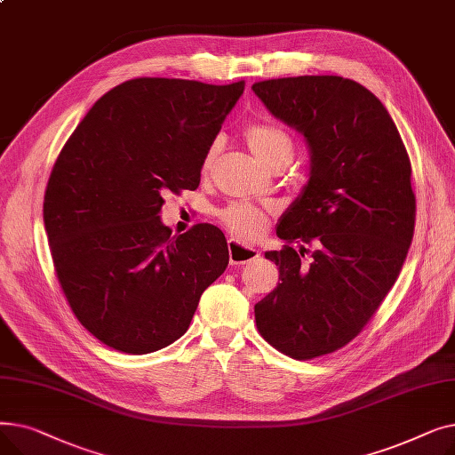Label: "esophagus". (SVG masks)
Returning <instances> with one entry per match:
<instances>
[{
  "label": "esophagus",
  "mask_w": 455,
  "mask_h": 455,
  "mask_svg": "<svg viewBox=\"0 0 455 455\" xmlns=\"http://www.w3.org/2000/svg\"><path fill=\"white\" fill-rule=\"evenodd\" d=\"M259 252L252 247H245L237 240H228V259L232 266H245L251 264L252 259H256Z\"/></svg>",
  "instance_id": "1"
}]
</instances>
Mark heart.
Listing matches in <instances>:
<instances>
[{"label":"heart","mask_w":455,"mask_h":455,"mask_svg":"<svg viewBox=\"0 0 455 455\" xmlns=\"http://www.w3.org/2000/svg\"><path fill=\"white\" fill-rule=\"evenodd\" d=\"M245 140L254 156L266 165H273L278 160H291L293 141L282 127L267 122H256L245 129ZM220 143L213 141L206 149L203 160V172L212 170L218 160ZM220 220L225 228L240 240H258L267 227V218L258 208L247 203H230L220 212Z\"/></svg>","instance_id":"obj_1"}]
</instances>
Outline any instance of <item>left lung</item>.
<instances>
[{
  "label": "left lung",
  "instance_id": "obj_1",
  "mask_svg": "<svg viewBox=\"0 0 455 455\" xmlns=\"http://www.w3.org/2000/svg\"><path fill=\"white\" fill-rule=\"evenodd\" d=\"M252 90L312 153L309 180L276 228L285 245L266 252L282 282L254 306L256 328L282 354L314 360L360 336L402 271L415 230L411 162L360 83L300 76Z\"/></svg>",
  "mask_w": 455,
  "mask_h": 455
}]
</instances>
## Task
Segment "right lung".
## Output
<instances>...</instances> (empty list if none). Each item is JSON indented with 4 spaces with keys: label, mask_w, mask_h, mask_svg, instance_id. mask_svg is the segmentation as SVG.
Segmentation results:
<instances>
[{
    "label": "right lung",
    "mask_w": 455,
    "mask_h": 455,
    "mask_svg": "<svg viewBox=\"0 0 455 455\" xmlns=\"http://www.w3.org/2000/svg\"><path fill=\"white\" fill-rule=\"evenodd\" d=\"M245 81L140 77L88 110L55 160L44 223L62 293L107 347L149 354L184 336L228 266L225 234L160 221L164 194L197 189L206 149Z\"/></svg>",
    "instance_id": "obj_1"
}]
</instances>
